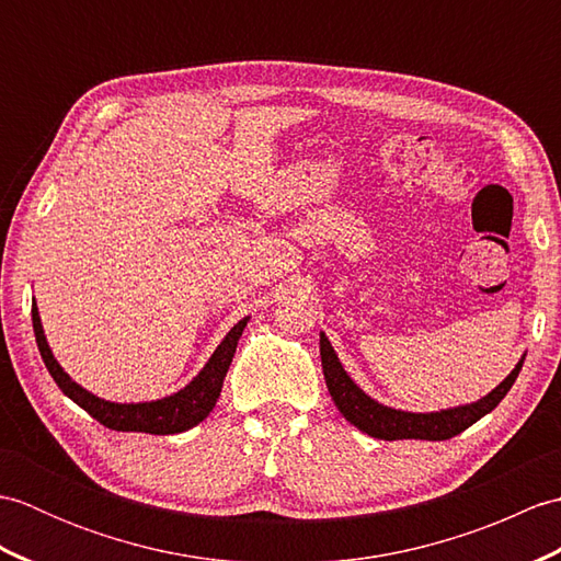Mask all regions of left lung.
<instances>
[{"mask_svg": "<svg viewBox=\"0 0 561 561\" xmlns=\"http://www.w3.org/2000/svg\"><path fill=\"white\" fill-rule=\"evenodd\" d=\"M523 359L516 364L514 371H511L502 383H499L492 392H486L484 398L470 404H460V408H448L440 412H404L388 408V404H380L371 396L354 383L350 374L344 371L340 364L335 350H332L330 340L325 332H320V362H323V374H325V386L330 390L332 400H335L337 410L342 412L344 420L354 424L359 432L383 438V440H398V438H424V440H446L458 436L465 428L472 426L484 414H490L499 402L504 400L511 386L516 383V378L523 368Z\"/></svg>", "mask_w": 561, "mask_h": 561, "instance_id": "8db88e82", "label": "left lung"}]
</instances>
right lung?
Returning <instances> with one entry per match:
<instances>
[{
	"label": "right lung",
	"instance_id": "add662e5",
	"mask_svg": "<svg viewBox=\"0 0 561 561\" xmlns=\"http://www.w3.org/2000/svg\"><path fill=\"white\" fill-rule=\"evenodd\" d=\"M31 316H33L35 342H38L43 362L47 366V371H50V376L55 378L59 390H62L69 400H75L81 410H87L93 420L101 422L103 426L115 428V432H141V434H181L205 420L219 400L224 376L231 366L238 337L243 335V328L250 320V318L238 320V323L229 330V335H226L219 347L214 350L205 368H202V371L190 380L185 388L173 392V396L151 400V402H111L93 396V392H89L87 388H81L77 380L69 378L65 368L57 364L50 344L45 340L38 306L35 304H33Z\"/></svg>",
	"mask_w": 561,
	"mask_h": 561
}]
</instances>
